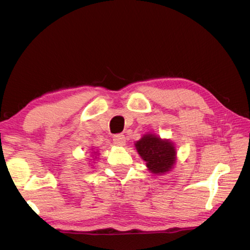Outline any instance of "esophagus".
Returning a JSON list of instances; mask_svg holds the SVG:
<instances>
[{"label":"esophagus","instance_id":"obj_1","mask_svg":"<svg viewBox=\"0 0 250 250\" xmlns=\"http://www.w3.org/2000/svg\"><path fill=\"white\" fill-rule=\"evenodd\" d=\"M113 143H115L116 146H125V137L124 134L113 135Z\"/></svg>","mask_w":250,"mask_h":250}]
</instances>
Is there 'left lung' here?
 <instances>
[{"instance_id":"8db88e82","label":"left lung","mask_w":250,"mask_h":250,"mask_svg":"<svg viewBox=\"0 0 250 250\" xmlns=\"http://www.w3.org/2000/svg\"><path fill=\"white\" fill-rule=\"evenodd\" d=\"M135 147L153 174L170 171L175 163V147L168 140L146 134L135 143Z\"/></svg>"}]
</instances>
